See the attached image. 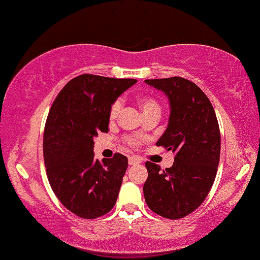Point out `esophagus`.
<instances>
[{"label":"esophagus","mask_w":260,"mask_h":260,"mask_svg":"<svg viewBox=\"0 0 260 260\" xmlns=\"http://www.w3.org/2000/svg\"><path fill=\"white\" fill-rule=\"evenodd\" d=\"M128 162H129V165H136L141 162V159L137 158V156H129V158H128Z\"/></svg>","instance_id":"obj_1"}]
</instances>
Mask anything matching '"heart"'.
Here are the masks:
<instances>
[{
	"label": "heart",
	"mask_w": 260,
	"mask_h": 260,
	"mask_svg": "<svg viewBox=\"0 0 260 260\" xmlns=\"http://www.w3.org/2000/svg\"><path fill=\"white\" fill-rule=\"evenodd\" d=\"M139 106H141L142 111H143V115H148V113H160L161 108L160 104L156 101L153 96H143L141 100H139ZM122 108V100H116L110 107V112H108V118L110 121H116L117 117H118L119 112H121ZM142 139L139 137H125L124 143L129 145L131 148H137L141 144Z\"/></svg>",
	"instance_id": "1"
}]
</instances>
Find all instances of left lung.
Here are the masks:
<instances>
[{"label": "left lung", "mask_w": 260, "mask_h": 260, "mask_svg": "<svg viewBox=\"0 0 260 260\" xmlns=\"http://www.w3.org/2000/svg\"><path fill=\"white\" fill-rule=\"evenodd\" d=\"M169 98L170 118L156 145L174 153L173 167L145 162L144 199L164 218L179 219L193 212L209 195L219 162L221 135L215 110L195 82L173 76L145 80Z\"/></svg>", "instance_id": "1"}]
</instances>
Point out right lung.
Listing matches in <instances>:
<instances>
[{
  "label": "right lung",
  "mask_w": 260,
  "mask_h": 260,
  "mask_svg": "<svg viewBox=\"0 0 260 260\" xmlns=\"http://www.w3.org/2000/svg\"><path fill=\"white\" fill-rule=\"evenodd\" d=\"M136 82L82 74L70 80L51 105L43 138L45 172L59 201L79 217H101L115 206L128 159L115 153L100 161L93 139L108 132L111 105Z\"/></svg>",
  "instance_id": "add662e5"
}]
</instances>
